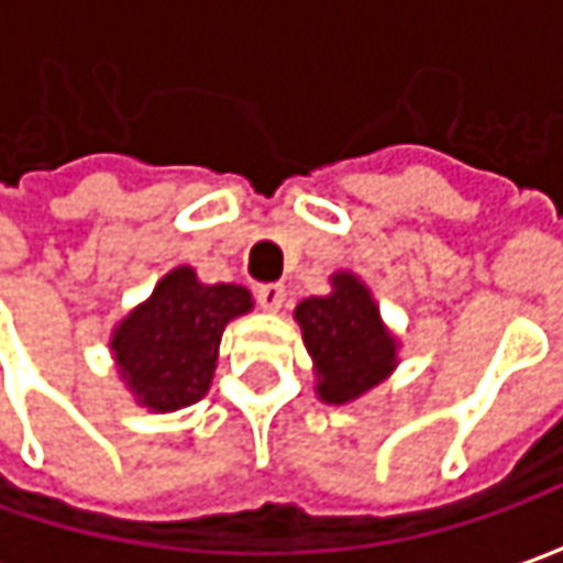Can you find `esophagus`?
Here are the masks:
<instances>
[{
  "instance_id": "1",
  "label": "esophagus",
  "mask_w": 563,
  "mask_h": 563,
  "mask_svg": "<svg viewBox=\"0 0 563 563\" xmlns=\"http://www.w3.org/2000/svg\"><path fill=\"white\" fill-rule=\"evenodd\" d=\"M255 299H258L264 311H280L283 301H286V289H283L280 283H264V286H258Z\"/></svg>"
}]
</instances>
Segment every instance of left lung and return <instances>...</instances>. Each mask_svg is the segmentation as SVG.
I'll return each instance as SVG.
<instances>
[{
	"label": "left lung",
	"instance_id": "obj_1",
	"mask_svg": "<svg viewBox=\"0 0 563 563\" xmlns=\"http://www.w3.org/2000/svg\"><path fill=\"white\" fill-rule=\"evenodd\" d=\"M296 320L318 367V393L345 405L377 386L396 364V340L383 330L371 292L352 274H336L330 296L299 301Z\"/></svg>",
	"mask_w": 563,
	"mask_h": 563
}]
</instances>
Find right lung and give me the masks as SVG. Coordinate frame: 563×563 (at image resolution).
<instances>
[{
    "label": "right lung",
    "instance_id": "add662e5",
    "mask_svg": "<svg viewBox=\"0 0 563 563\" xmlns=\"http://www.w3.org/2000/svg\"><path fill=\"white\" fill-rule=\"evenodd\" d=\"M252 308L243 286H205L177 267L114 330V358L136 398L155 411H177L208 393L223 327Z\"/></svg>",
    "mask_w": 563,
    "mask_h": 563
}]
</instances>
